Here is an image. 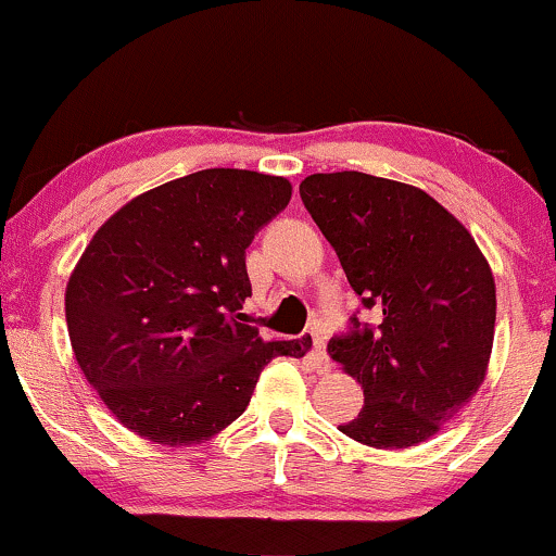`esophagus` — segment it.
<instances>
[{"instance_id": "34e87169", "label": "esophagus", "mask_w": 556, "mask_h": 556, "mask_svg": "<svg viewBox=\"0 0 556 556\" xmlns=\"http://www.w3.org/2000/svg\"><path fill=\"white\" fill-rule=\"evenodd\" d=\"M300 340H303V344L305 348H308V353H311V363H314V368L318 374H324V371H329V355H327V344H324V337L318 334V331H305L303 337H300Z\"/></svg>"}]
</instances>
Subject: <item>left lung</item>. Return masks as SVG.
Masks as SVG:
<instances>
[{"instance_id":"8db88e82","label":"left lung","mask_w":556,"mask_h":556,"mask_svg":"<svg viewBox=\"0 0 556 556\" xmlns=\"http://www.w3.org/2000/svg\"><path fill=\"white\" fill-rule=\"evenodd\" d=\"M300 198L337 251L363 308L329 355L363 387L358 418L340 426L376 450L431 439L486 376L494 342V277L476 240L413 185L331 172L300 182Z\"/></svg>"}]
</instances>
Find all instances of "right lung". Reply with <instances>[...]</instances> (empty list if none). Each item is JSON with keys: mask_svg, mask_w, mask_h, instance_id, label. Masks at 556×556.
I'll use <instances>...</instances> for the list:
<instances>
[{"mask_svg": "<svg viewBox=\"0 0 556 556\" xmlns=\"http://www.w3.org/2000/svg\"><path fill=\"white\" fill-rule=\"evenodd\" d=\"M285 177L201 169L132 198L88 242L65 292L75 361L125 429L195 444L227 429L277 355L248 324L245 248L290 203Z\"/></svg>", "mask_w": 556, "mask_h": 556, "instance_id": "1", "label": "right lung"}]
</instances>
